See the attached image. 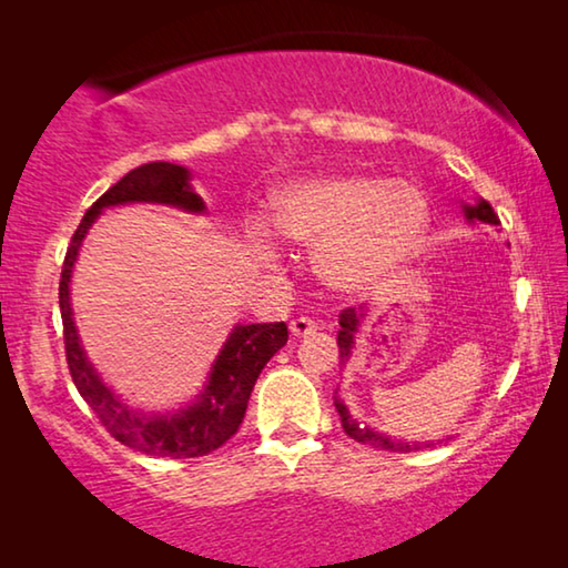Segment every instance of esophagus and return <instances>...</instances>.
I'll return each instance as SVG.
<instances>
[{
    "label": "esophagus",
    "mask_w": 568,
    "mask_h": 568,
    "mask_svg": "<svg viewBox=\"0 0 568 568\" xmlns=\"http://www.w3.org/2000/svg\"><path fill=\"white\" fill-rule=\"evenodd\" d=\"M290 331H292V336L305 338V336H313V333L317 331V323L310 321V317H294V321L290 323Z\"/></svg>",
    "instance_id": "obj_1"
}]
</instances>
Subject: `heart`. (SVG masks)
Listing matches in <instances>:
<instances>
[{"label": "heart", "mask_w": 568, "mask_h": 568, "mask_svg": "<svg viewBox=\"0 0 568 568\" xmlns=\"http://www.w3.org/2000/svg\"><path fill=\"white\" fill-rule=\"evenodd\" d=\"M268 222L278 237L317 247V274L333 290L369 292L416 258L432 206L414 183L331 173L284 185L271 201ZM253 251L268 266L278 261L261 227L253 232Z\"/></svg>", "instance_id": "heart-1"}]
</instances>
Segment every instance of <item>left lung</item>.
<instances>
[{"mask_svg":"<svg viewBox=\"0 0 568 568\" xmlns=\"http://www.w3.org/2000/svg\"><path fill=\"white\" fill-rule=\"evenodd\" d=\"M463 214L468 222H480V224H499V216L491 209V204L484 199H478L476 204H463ZM364 315H356L354 307H346L341 310L338 315V356H341V364H346L352 359V348H354V336L359 333V323H362ZM333 403H336V410L341 416V426H344V432L348 437L362 442V445H369V447H377V449H390V453H414V449H422V447H429V442H406V439H395V437H387V434H379L375 429H369V426H362L356 418L348 414V408L344 406V400L338 398V395H333Z\"/></svg>","mask_w":568,"mask_h":568,"instance_id":"obj_1","label":"left lung"}]
</instances>
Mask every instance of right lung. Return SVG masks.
Masks as SVG:
<instances>
[{
    "label": "right lung",
    "instance_id": "1",
    "mask_svg": "<svg viewBox=\"0 0 568 568\" xmlns=\"http://www.w3.org/2000/svg\"><path fill=\"white\" fill-rule=\"evenodd\" d=\"M189 181V170L183 165H173V162H146V165L134 168L131 173L123 175L84 212L80 227H77L72 243L67 247L59 282V307L61 323H64L69 375H72L84 403L95 410L100 424L121 445L144 455L173 457V460L214 453L240 429L255 379H258L261 369L266 367L271 356L286 344L290 331H286L284 323L235 325L227 344L222 346L220 356L212 364L209 383L196 403L175 410V414H142V410L129 408L100 379L88 354H84L80 336H77L72 305H69V278H72V268L84 235H88L95 216L108 206L165 204L191 214L206 212L204 199L191 189Z\"/></svg>",
    "mask_w": 568,
    "mask_h": 568
}]
</instances>
